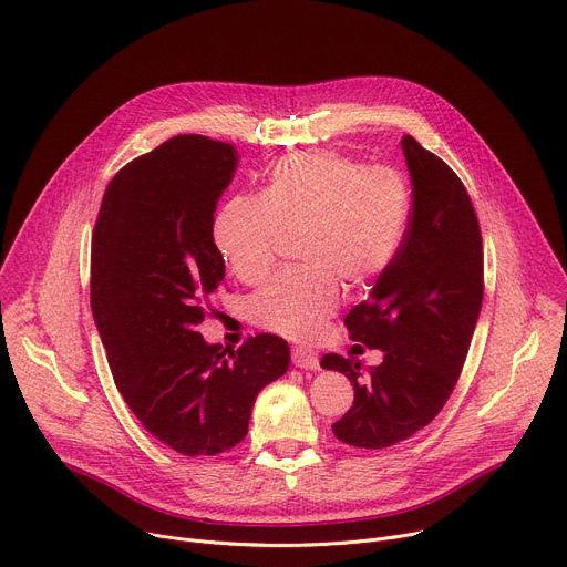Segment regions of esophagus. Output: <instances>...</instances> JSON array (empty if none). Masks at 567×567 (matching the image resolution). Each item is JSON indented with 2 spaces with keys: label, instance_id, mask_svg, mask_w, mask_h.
<instances>
[{
  "label": "esophagus",
  "instance_id": "esophagus-1",
  "mask_svg": "<svg viewBox=\"0 0 567 567\" xmlns=\"http://www.w3.org/2000/svg\"><path fill=\"white\" fill-rule=\"evenodd\" d=\"M292 365L301 368V370H318L320 368V359L309 347H292Z\"/></svg>",
  "mask_w": 567,
  "mask_h": 567
}]
</instances>
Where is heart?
Wrapping results in <instances>:
<instances>
[{
	"instance_id": "b5f03b06",
	"label": "heart",
	"mask_w": 567,
	"mask_h": 567,
	"mask_svg": "<svg viewBox=\"0 0 567 567\" xmlns=\"http://www.w3.org/2000/svg\"><path fill=\"white\" fill-rule=\"evenodd\" d=\"M411 188L393 167H365L338 152L277 161L264 195L231 197L213 225L229 270L258 284L275 266L281 234H297L303 270L281 272L249 299L254 324L292 340L313 338L336 313L342 285L377 281L404 245Z\"/></svg>"
}]
</instances>
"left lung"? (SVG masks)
I'll use <instances>...</instances> for the list:
<instances>
[{
  "label": "left lung",
  "instance_id": "1",
  "mask_svg": "<svg viewBox=\"0 0 567 567\" xmlns=\"http://www.w3.org/2000/svg\"><path fill=\"white\" fill-rule=\"evenodd\" d=\"M413 206L404 245L370 299L344 318L352 340L383 363L324 354L320 365L354 385L336 439L365 450L398 445L441 413L463 370L484 299L482 229L456 172L413 136L402 138Z\"/></svg>",
  "mask_w": 567,
  "mask_h": 567
}]
</instances>
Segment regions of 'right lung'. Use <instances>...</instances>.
Masks as SVG:
<instances>
[{
	"mask_svg": "<svg viewBox=\"0 0 567 567\" xmlns=\"http://www.w3.org/2000/svg\"><path fill=\"white\" fill-rule=\"evenodd\" d=\"M236 165L229 143L174 136L115 174L93 234L91 307L113 381L154 439L184 456L236 447L256 395L290 365L275 333L227 352L197 331L225 281L213 213Z\"/></svg>",
	"mask_w": 567,
	"mask_h": 567,
	"instance_id": "1",
	"label": "right lung"
}]
</instances>
